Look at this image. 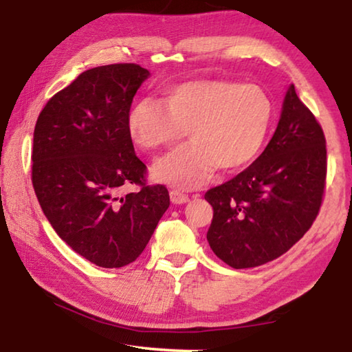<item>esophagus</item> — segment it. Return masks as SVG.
I'll use <instances>...</instances> for the list:
<instances>
[{"mask_svg":"<svg viewBox=\"0 0 352 352\" xmlns=\"http://www.w3.org/2000/svg\"><path fill=\"white\" fill-rule=\"evenodd\" d=\"M170 198H171V203H173V204H186L187 201L190 199L188 195L181 193L179 190H171V192H170Z\"/></svg>","mask_w":352,"mask_h":352,"instance_id":"obj_1","label":"esophagus"}]
</instances>
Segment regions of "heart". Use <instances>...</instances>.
<instances>
[{
    "label": "heart",
    "mask_w": 352,
    "mask_h": 352,
    "mask_svg": "<svg viewBox=\"0 0 352 352\" xmlns=\"http://www.w3.org/2000/svg\"><path fill=\"white\" fill-rule=\"evenodd\" d=\"M274 106L257 85L229 80H197L176 87L166 104L143 98L131 109L128 129L138 146L175 145L187 134L193 142L159 159V182L190 190L210 179L217 166L235 170L256 157L272 126Z\"/></svg>",
    "instance_id": "1"
}]
</instances>
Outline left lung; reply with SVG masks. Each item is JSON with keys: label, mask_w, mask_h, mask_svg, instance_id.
Segmentation results:
<instances>
[{"label": "left lung", "mask_w": 352, "mask_h": 352, "mask_svg": "<svg viewBox=\"0 0 352 352\" xmlns=\"http://www.w3.org/2000/svg\"><path fill=\"white\" fill-rule=\"evenodd\" d=\"M326 138L290 85L263 153L246 170L207 190L214 207L207 241L235 270L272 262L312 226L326 187Z\"/></svg>", "instance_id": "obj_1"}]
</instances>
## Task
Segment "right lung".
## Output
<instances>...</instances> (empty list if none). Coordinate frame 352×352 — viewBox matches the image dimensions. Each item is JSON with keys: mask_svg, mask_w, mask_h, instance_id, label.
<instances>
[{"mask_svg": "<svg viewBox=\"0 0 352 352\" xmlns=\"http://www.w3.org/2000/svg\"><path fill=\"white\" fill-rule=\"evenodd\" d=\"M146 68H91L51 98L32 145V186L45 217L79 256L102 268L142 254L170 206L165 186H148L128 129L132 100ZM131 183L137 194L121 197Z\"/></svg>", "mask_w": 352, "mask_h": 352, "instance_id": "obj_1", "label": "right lung"}]
</instances>
